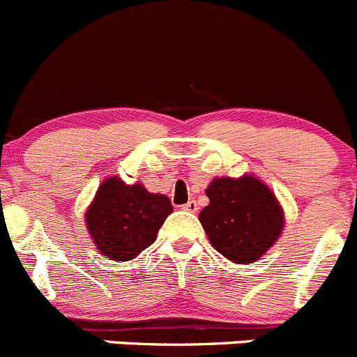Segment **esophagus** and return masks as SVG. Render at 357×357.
I'll list each match as a JSON object with an SVG mask.
<instances>
[{"label": "esophagus", "instance_id": "1", "mask_svg": "<svg viewBox=\"0 0 357 357\" xmlns=\"http://www.w3.org/2000/svg\"><path fill=\"white\" fill-rule=\"evenodd\" d=\"M181 209H183V211H188V213H195V211H197V202H195V201H188V202H186V204H183L181 206Z\"/></svg>", "mask_w": 357, "mask_h": 357}]
</instances>
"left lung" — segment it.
Segmentation results:
<instances>
[{"instance_id":"left-lung-1","label":"left lung","mask_w":357,"mask_h":357,"mask_svg":"<svg viewBox=\"0 0 357 357\" xmlns=\"http://www.w3.org/2000/svg\"><path fill=\"white\" fill-rule=\"evenodd\" d=\"M206 195L209 204L199 220L211 245L229 261H259L280 238L284 213L275 194L257 178H216Z\"/></svg>"}]
</instances>
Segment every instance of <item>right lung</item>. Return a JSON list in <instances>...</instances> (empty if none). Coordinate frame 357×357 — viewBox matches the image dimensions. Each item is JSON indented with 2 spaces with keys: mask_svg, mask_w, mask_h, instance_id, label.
Here are the masks:
<instances>
[{
  "mask_svg": "<svg viewBox=\"0 0 357 357\" xmlns=\"http://www.w3.org/2000/svg\"><path fill=\"white\" fill-rule=\"evenodd\" d=\"M172 213L169 197L149 194L142 185L109 178L100 185L86 211L88 231L107 259L130 261L153 245L156 232Z\"/></svg>",
  "mask_w": 357,
  "mask_h": 357,
  "instance_id": "add662e5",
  "label": "right lung"
}]
</instances>
